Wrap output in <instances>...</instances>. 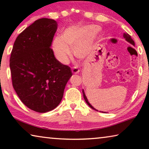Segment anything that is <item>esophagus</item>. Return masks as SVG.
I'll list each match as a JSON object with an SVG mask.
<instances>
[{
	"label": "esophagus",
	"instance_id": "1",
	"mask_svg": "<svg viewBox=\"0 0 149 149\" xmlns=\"http://www.w3.org/2000/svg\"><path fill=\"white\" fill-rule=\"evenodd\" d=\"M72 73L73 74H78V73H79V70L78 69V68H72Z\"/></svg>",
	"mask_w": 149,
	"mask_h": 149
}]
</instances>
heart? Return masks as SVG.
I'll return each instance as SVG.
<instances>
[{
    "label": "heart",
    "instance_id": "1",
    "mask_svg": "<svg viewBox=\"0 0 149 149\" xmlns=\"http://www.w3.org/2000/svg\"><path fill=\"white\" fill-rule=\"evenodd\" d=\"M99 36L97 27L90 26H73L62 32L61 37H56L52 42V49L56 58L62 64H67L71 56L72 49L74 56L79 59L86 58L91 52Z\"/></svg>",
    "mask_w": 149,
    "mask_h": 149
}]
</instances>
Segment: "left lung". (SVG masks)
<instances>
[{
	"label": "left lung",
	"mask_w": 149,
	"mask_h": 149,
	"mask_svg": "<svg viewBox=\"0 0 149 149\" xmlns=\"http://www.w3.org/2000/svg\"><path fill=\"white\" fill-rule=\"evenodd\" d=\"M123 37H124V38L125 39L126 41H127V42H129L130 43H131L132 45H134V46H135V42H134V41H133V40L132 39V37H131V36H130V35L129 34H128V33H123ZM83 95H84V99H85V102H87V104L88 105H89L91 108H93V110H97L95 109V108L94 107H92L91 104L89 102V101H88V100H87V99L86 96H85V92H84V89H83ZM97 111H98V110H97Z\"/></svg>",
	"instance_id": "obj_1"
}]
</instances>
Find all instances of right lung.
<instances>
[{
  "mask_svg": "<svg viewBox=\"0 0 149 149\" xmlns=\"http://www.w3.org/2000/svg\"><path fill=\"white\" fill-rule=\"evenodd\" d=\"M57 27L54 19L36 20L17 37L10 58L15 91L27 107L40 113L58 107L72 75L50 48Z\"/></svg>",
  "mask_w": 149,
  "mask_h": 149,
  "instance_id": "add662e5",
  "label": "right lung"
}]
</instances>
